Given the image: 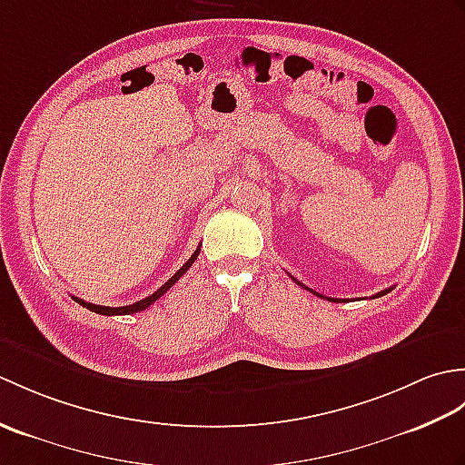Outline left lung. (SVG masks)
I'll return each mask as SVG.
<instances>
[{
  "mask_svg": "<svg viewBox=\"0 0 465 465\" xmlns=\"http://www.w3.org/2000/svg\"><path fill=\"white\" fill-rule=\"evenodd\" d=\"M295 280V278H293ZM295 282H298V280H295ZM300 283V282H298ZM302 285V283H300ZM303 288H305V285H303ZM305 290H310V288H305ZM310 292H313V290H310ZM388 292H391V288H388V290H383V292H380V293H375L373 295V298H381V295H385V293H388ZM315 295H318V298H323V295L322 293H318V292H313ZM330 302H338V303H343V302H348V300H331V298H328Z\"/></svg>",
  "mask_w": 465,
  "mask_h": 465,
  "instance_id": "1",
  "label": "left lung"
}]
</instances>
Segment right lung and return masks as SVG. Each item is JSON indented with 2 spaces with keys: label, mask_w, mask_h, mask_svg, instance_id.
Returning a JSON list of instances; mask_svg holds the SVG:
<instances>
[{
  "label": "right lung",
  "mask_w": 465,
  "mask_h": 465,
  "mask_svg": "<svg viewBox=\"0 0 465 465\" xmlns=\"http://www.w3.org/2000/svg\"><path fill=\"white\" fill-rule=\"evenodd\" d=\"M197 255H200V248H197L195 252H193V255L190 260H187L180 270H177L170 280H167L160 290H157L155 293H152V295H147V298H143V300H140V302H135V303H132V305H124V308H110V305H95V303H90V302H84V300H80V298H75L74 295V300L80 303V305H84V308H87L90 312H95V313H100V315H132V313H137V312H143L145 308H150V305L155 302V300H160L162 295L172 288V285L182 278V275L192 268V263L197 260Z\"/></svg>",
  "instance_id": "1"
}]
</instances>
